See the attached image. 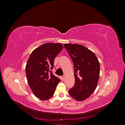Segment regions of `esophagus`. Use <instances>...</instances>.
Masks as SVG:
<instances>
[{"instance_id": "1", "label": "esophagus", "mask_w": 125, "mask_h": 125, "mask_svg": "<svg viewBox=\"0 0 125 125\" xmlns=\"http://www.w3.org/2000/svg\"><path fill=\"white\" fill-rule=\"evenodd\" d=\"M65 76H62V81H64V80H65Z\"/></svg>"}]
</instances>
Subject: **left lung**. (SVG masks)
Returning a JSON list of instances; mask_svg holds the SVG:
<instances>
[{
    "instance_id": "left-lung-1",
    "label": "left lung",
    "mask_w": 125,
    "mask_h": 125,
    "mask_svg": "<svg viewBox=\"0 0 125 125\" xmlns=\"http://www.w3.org/2000/svg\"><path fill=\"white\" fill-rule=\"evenodd\" d=\"M73 63L75 83L69 90L78 101L88 98L96 89L100 77V62L94 52L77 44H64Z\"/></svg>"
}]
</instances>
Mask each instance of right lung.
Masks as SVG:
<instances>
[{
  "label": "right lung",
  "mask_w": 125,
  "mask_h": 125,
  "mask_svg": "<svg viewBox=\"0 0 125 125\" xmlns=\"http://www.w3.org/2000/svg\"><path fill=\"white\" fill-rule=\"evenodd\" d=\"M60 43H45L35 48L26 62L25 72L29 85L35 96L42 101L54 95L60 81L52 71L56 56L62 51Z\"/></svg>",
  "instance_id": "right-lung-1"
}]
</instances>
